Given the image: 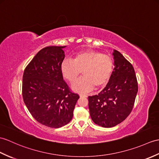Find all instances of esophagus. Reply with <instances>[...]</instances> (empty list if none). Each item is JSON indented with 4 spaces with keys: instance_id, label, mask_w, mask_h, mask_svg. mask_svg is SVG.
Here are the masks:
<instances>
[{
    "instance_id": "obj_1",
    "label": "esophagus",
    "mask_w": 159,
    "mask_h": 159,
    "mask_svg": "<svg viewBox=\"0 0 159 159\" xmlns=\"http://www.w3.org/2000/svg\"><path fill=\"white\" fill-rule=\"evenodd\" d=\"M79 96H80V98H87V95H84V94H80Z\"/></svg>"
}]
</instances>
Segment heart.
I'll list each match as a JSON object with an SVG mask.
<instances>
[{
	"instance_id": "1",
	"label": "heart",
	"mask_w": 159,
	"mask_h": 159,
	"mask_svg": "<svg viewBox=\"0 0 159 159\" xmlns=\"http://www.w3.org/2000/svg\"><path fill=\"white\" fill-rule=\"evenodd\" d=\"M114 61L111 57L100 52L87 50L76 53L73 61L65 59L60 64L62 76L70 83L78 80L83 72L84 77L72 86L79 93H87L106 87L111 79Z\"/></svg>"
}]
</instances>
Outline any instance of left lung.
<instances>
[{
	"mask_svg": "<svg viewBox=\"0 0 159 159\" xmlns=\"http://www.w3.org/2000/svg\"><path fill=\"white\" fill-rule=\"evenodd\" d=\"M113 73L98 95L89 96V109L94 123L105 128L116 126L129 115L138 93L134 68L119 51L114 50Z\"/></svg>",
	"mask_w": 159,
	"mask_h": 159,
	"instance_id": "left-lung-1",
	"label": "left lung"
}]
</instances>
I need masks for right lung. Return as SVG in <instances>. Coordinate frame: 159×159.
Segmentation results:
<instances>
[{"label": "right lung", "instance_id": "right-lung-1", "mask_svg": "<svg viewBox=\"0 0 159 159\" xmlns=\"http://www.w3.org/2000/svg\"><path fill=\"white\" fill-rule=\"evenodd\" d=\"M64 47L43 48L25 68L22 95L29 112L39 123L60 128L70 123L79 98L63 79L60 64L65 57Z\"/></svg>", "mask_w": 159, "mask_h": 159}]
</instances>
